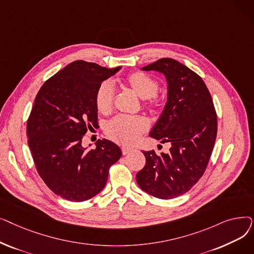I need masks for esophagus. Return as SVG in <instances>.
<instances>
[{
  "label": "esophagus",
  "mask_w": 254,
  "mask_h": 254,
  "mask_svg": "<svg viewBox=\"0 0 254 254\" xmlns=\"http://www.w3.org/2000/svg\"><path fill=\"white\" fill-rule=\"evenodd\" d=\"M132 150H134V149H132V148H130V147H127V146H123V147H122V151H123V154H127V153H129V152H131Z\"/></svg>",
  "instance_id": "1"
}]
</instances>
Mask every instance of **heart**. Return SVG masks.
Instances as JSON below:
<instances>
[{
  "label": "heart",
  "mask_w": 254,
  "mask_h": 254,
  "mask_svg": "<svg viewBox=\"0 0 254 254\" xmlns=\"http://www.w3.org/2000/svg\"><path fill=\"white\" fill-rule=\"evenodd\" d=\"M123 83L142 100H147L151 106L158 104L155 95L158 84L151 76L143 72H134L128 74L124 79ZM95 100L99 112L103 114L111 112L114 102V88L112 84L107 81L103 82L96 91ZM147 127V122L143 117L119 115L107 124L106 132L113 141L128 145L136 142Z\"/></svg>",
  "instance_id": "1"
}]
</instances>
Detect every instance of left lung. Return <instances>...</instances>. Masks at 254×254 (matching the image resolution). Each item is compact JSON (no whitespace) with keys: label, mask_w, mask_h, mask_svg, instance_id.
Here are the masks:
<instances>
[{"label":"left lung","mask_w":254,"mask_h":254,"mask_svg":"<svg viewBox=\"0 0 254 254\" xmlns=\"http://www.w3.org/2000/svg\"><path fill=\"white\" fill-rule=\"evenodd\" d=\"M165 75L167 103L149 136L170 143L168 153L142 151L145 167L137 173L140 189L169 199L188 192L204 174L217 132V117L203 79L173 59L141 68Z\"/></svg>","instance_id":"left-lung-1"}]
</instances>
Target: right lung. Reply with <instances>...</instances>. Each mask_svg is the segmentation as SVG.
<instances>
[{
    "instance_id": "right-lung-1",
    "label": "right lung",
    "mask_w": 254,
    "mask_h": 254,
    "mask_svg": "<svg viewBox=\"0 0 254 254\" xmlns=\"http://www.w3.org/2000/svg\"><path fill=\"white\" fill-rule=\"evenodd\" d=\"M120 69L75 61L49 78L35 99L29 147L40 177L68 201L83 202L101 192L110 166L122 156L119 146L106 139L96 142V149L82 146L83 135L98 125L96 91Z\"/></svg>"
}]
</instances>
